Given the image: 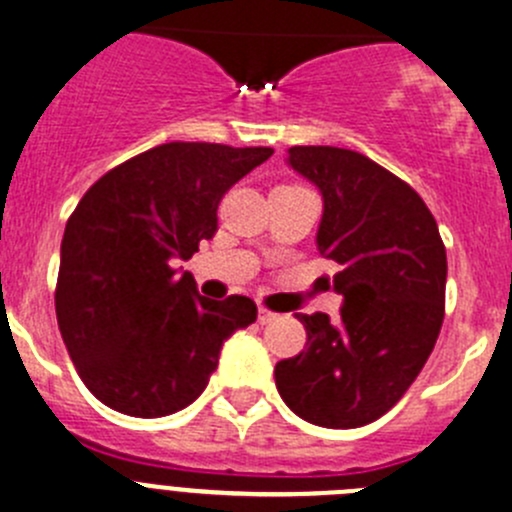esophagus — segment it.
Segmentation results:
<instances>
[{
	"mask_svg": "<svg viewBox=\"0 0 512 512\" xmlns=\"http://www.w3.org/2000/svg\"><path fill=\"white\" fill-rule=\"evenodd\" d=\"M257 320H260V325H270L272 320H277V312L267 310V307H260V310H257Z\"/></svg>",
	"mask_w": 512,
	"mask_h": 512,
	"instance_id": "1",
	"label": "esophagus"
}]
</instances>
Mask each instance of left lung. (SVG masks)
Here are the masks:
<instances>
[{
    "label": "left lung",
    "instance_id": "obj_1",
    "mask_svg": "<svg viewBox=\"0 0 512 512\" xmlns=\"http://www.w3.org/2000/svg\"><path fill=\"white\" fill-rule=\"evenodd\" d=\"M287 165L322 192L317 250L337 262L340 320L297 315L305 350L275 365L287 408L320 428L388 413L433 352L445 317L448 257L423 197L365 155L290 147Z\"/></svg>",
    "mask_w": 512,
    "mask_h": 512
}]
</instances>
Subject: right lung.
<instances>
[{
	"label": "right lung",
	"instance_id": "add662e5",
	"mask_svg": "<svg viewBox=\"0 0 512 512\" xmlns=\"http://www.w3.org/2000/svg\"><path fill=\"white\" fill-rule=\"evenodd\" d=\"M272 147L167 142L99 177L67 220L57 322L89 393L117 413L162 418L195 403L222 342L257 320L250 297L210 300L190 260L217 232V207Z\"/></svg>",
	"mask_w": 512,
	"mask_h": 512
}]
</instances>
